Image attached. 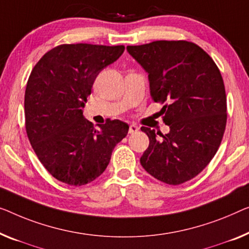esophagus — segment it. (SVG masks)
Here are the masks:
<instances>
[{
    "label": "esophagus",
    "mask_w": 249,
    "mask_h": 249,
    "mask_svg": "<svg viewBox=\"0 0 249 249\" xmlns=\"http://www.w3.org/2000/svg\"><path fill=\"white\" fill-rule=\"evenodd\" d=\"M139 126L137 125H135V124H132V125H129V129H128V133L129 134H134V133H136V132H139Z\"/></svg>",
    "instance_id": "obj_1"
}]
</instances>
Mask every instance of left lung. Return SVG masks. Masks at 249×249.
<instances>
[{
    "label": "left lung",
    "instance_id": "1",
    "mask_svg": "<svg viewBox=\"0 0 249 249\" xmlns=\"http://www.w3.org/2000/svg\"><path fill=\"white\" fill-rule=\"evenodd\" d=\"M126 49L148 73L151 97L164 104L163 122L170 127L165 135L141 127L150 140L141 164L166 184L194 179L213 160L225 133L227 98L219 69L205 50L182 40Z\"/></svg>",
    "mask_w": 249,
    "mask_h": 249
}]
</instances>
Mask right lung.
<instances>
[{
  "mask_svg": "<svg viewBox=\"0 0 249 249\" xmlns=\"http://www.w3.org/2000/svg\"><path fill=\"white\" fill-rule=\"evenodd\" d=\"M124 46L61 44L38 61L24 95L25 129L36 157L51 176L84 185L105 171L128 125L108 120L95 128L83 115L92 84L124 53Z\"/></svg>",
  "mask_w": 249,
  "mask_h": 249,
  "instance_id": "obj_1",
  "label": "right lung"
}]
</instances>
